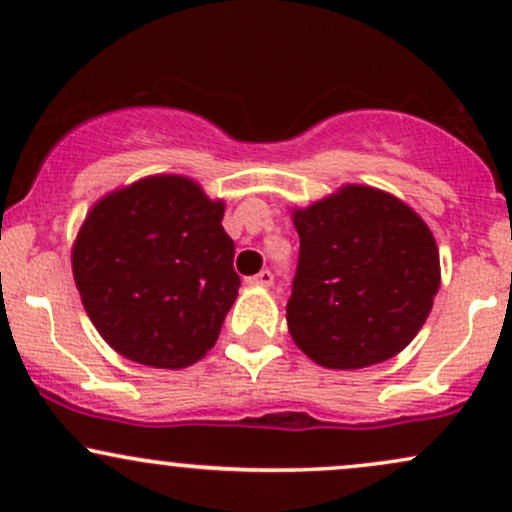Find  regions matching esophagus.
Returning a JSON list of instances; mask_svg holds the SVG:
<instances>
[{
  "label": "esophagus",
  "instance_id": "obj_1",
  "mask_svg": "<svg viewBox=\"0 0 512 512\" xmlns=\"http://www.w3.org/2000/svg\"><path fill=\"white\" fill-rule=\"evenodd\" d=\"M248 284L250 286H262V289H267V286L274 284V274L269 272V269H262L260 274L248 276Z\"/></svg>",
  "mask_w": 512,
  "mask_h": 512
}]
</instances>
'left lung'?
<instances>
[{
    "mask_svg": "<svg viewBox=\"0 0 512 512\" xmlns=\"http://www.w3.org/2000/svg\"><path fill=\"white\" fill-rule=\"evenodd\" d=\"M291 216L301 255L286 322L298 349L332 370L397 356L424 327L440 286L426 221L368 185L339 187Z\"/></svg>",
    "mask_w": 512,
    "mask_h": 512,
    "instance_id": "1",
    "label": "left lung"
}]
</instances>
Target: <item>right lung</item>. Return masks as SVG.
Here are the masks:
<instances>
[{"instance_id": "right-lung-1", "label": "right lung", "mask_w": 512, "mask_h": 512, "mask_svg": "<svg viewBox=\"0 0 512 512\" xmlns=\"http://www.w3.org/2000/svg\"><path fill=\"white\" fill-rule=\"evenodd\" d=\"M223 209L185 175H149L93 204L72 272L93 327L117 354L180 370L216 344L240 286Z\"/></svg>"}]
</instances>
